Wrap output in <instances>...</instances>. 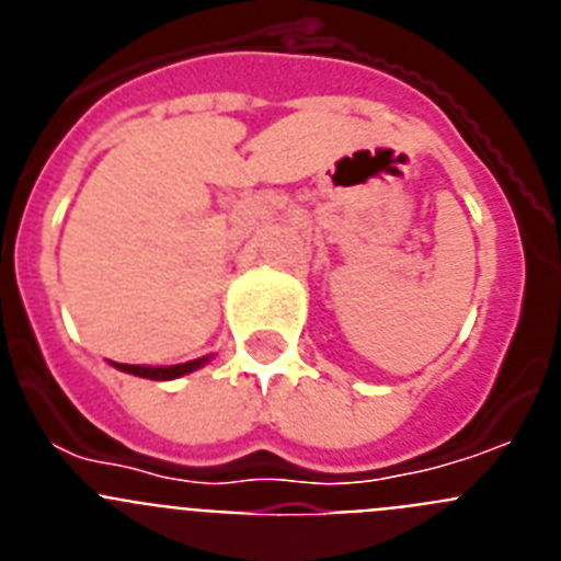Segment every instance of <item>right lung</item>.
Wrapping results in <instances>:
<instances>
[{
  "instance_id": "right-lung-1",
  "label": "right lung",
  "mask_w": 561,
  "mask_h": 561,
  "mask_svg": "<svg viewBox=\"0 0 561 561\" xmlns=\"http://www.w3.org/2000/svg\"><path fill=\"white\" fill-rule=\"evenodd\" d=\"M213 354L199 356V359H191V362H182V365H123V362H112L114 368L123 370V374H131V376H140V379H153V381H168V379H180V376L193 374V370L205 368L207 362H210Z\"/></svg>"
}]
</instances>
